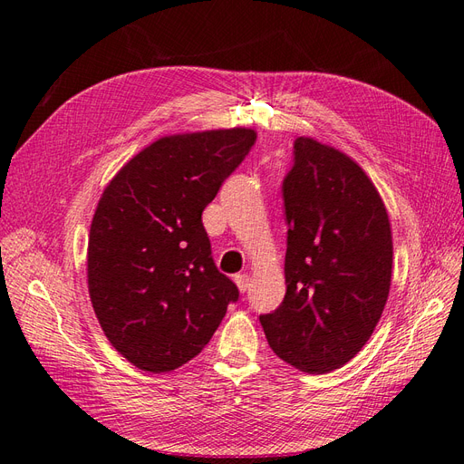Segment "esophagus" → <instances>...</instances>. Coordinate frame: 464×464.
<instances>
[{
    "mask_svg": "<svg viewBox=\"0 0 464 464\" xmlns=\"http://www.w3.org/2000/svg\"><path fill=\"white\" fill-rule=\"evenodd\" d=\"M234 283L240 292H246L249 288V275H234Z\"/></svg>",
    "mask_w": 464,
    "mask_h": 464,
    "instance_id": "esophagus-1",
    "label": "esophagus"
}]
</instances>
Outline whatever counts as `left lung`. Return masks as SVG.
<instances>
[{
  "mask_svg": "<svg viewBox=\"0 0 464 464\" xmlns=\"http://www.w3.org/2000/svg\"><path fill=\"white\" fill-rule=\"evenodd\" d=\"M283 199L286 294L259 321L280 360L327 373L360 353L383 314L392 269L389 215L366 172L312 137L294 141Z\"/></svg>",
  "mask_w": 464,
  "mask_h": 464,
  "instance_id": "left-lung-1",
  "label": "left lung"
}]
</instances>
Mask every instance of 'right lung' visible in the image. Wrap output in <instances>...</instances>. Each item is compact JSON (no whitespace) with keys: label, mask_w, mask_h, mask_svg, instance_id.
Returning a JSON list of instances; mask_svg holds the SVG:
<instances>
[{"label":"right lung","mask_w":464,"mask_h":464,"mask_svg":"<svg viewBox=\"0 0 464 464\" xmlns=\"http://www.w3.org/2000/svg\"><path fill=\"white\" fill-rule=\"evenodd\" d=\"M256 139L247 128L162 137L98 201L87 249L91 302L106 339L139 370L184 366L240 296L217 269L201 215Z\"/></svg>","instance_id":"1"}]
</instances>
